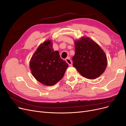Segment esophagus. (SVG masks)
Listing matches in <instances>:
<instances>
[{
    "instance_id": "1",
    "label": "esophagus",
    "mask_w": 126,
    "mask_h": 126,
    "mask_svg": "<svg viewBox=\"0 0 126 126\" xmlns=\"http://www.w3.org/2000/svg\"><path fill=\"white\" fill-rule=\"evenodd\" d=\"M66 62L68 63V64H69L70 66H71L72 65V61L71 60V59H70L69 57H68V58L66 59Z\"/></svg>"
}]
</instances>
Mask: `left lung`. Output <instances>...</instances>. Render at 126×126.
I'll list each match as a JSON object with an SVG mask.
<instances>
[{
  "instance_id": "1",
  "label": "left lung",
  "mask_w": 126,
  "mask_h": 126,
  "mask_svg": "<svg viewBox=\"0 0 126 126\" xmlns=\"http://www.w3.org/2000/svg\"><path fill=\"white\" fill-rule=\"evenodd\" d=\"M75 47L73 66L82 76L94 79L104 73L107 66V58L96 42L89 37H82L75 41Z\"/></svg>"
}]
</instances>
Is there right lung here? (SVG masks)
I'll return each instance as SVG.
<instances>
[{
	"instance_id": "add662e5",
	"label": "right lung",
	"mask_w": 126,
	"mask_h": 126,
	"mask_svg": "<svg viewBox=\"0 0 126 126\" xmlns=\"http://www.w3.org/2000/svg\"><path fill=\"white\" fill-rule=\"evenodd\" d=\"M29 67L37 81L52 86L63 78L68 64L60 58L58 51H54L51 40H47L38 47L30 60Z\"/></svg>"
}]
</instances>
